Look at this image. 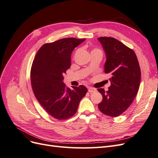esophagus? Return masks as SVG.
Masks as SVG:
<instances>
[{
  "mask_svg": "<svg viewBox=\"0 0 158 158\" xmlns=\"http://www.w3.org/2000/svg\"><path fill=\"white\" fill-rule=\"evenodd\" d=\"M95 91H96V89H95V88H88V92H89V93L95 92Z\"/></svg>",
  "mask_w": 158,
  "mask_h": 158,
  "instance_id": "obj_1",
  "label": "esophagus"
}]
</instances>
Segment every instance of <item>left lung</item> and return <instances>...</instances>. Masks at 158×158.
I'll return each instance as SVG.
<instances>
[{
  "label": "left lung",
  "mask_w": 158,
  "mask_h": 158,
  "mask_svg": "<svg viewBox=\"0 0 158 158\" xmlns=\"http://www.w3.org/2000/svg\"><path fill=\"white\" fill-rule=\"evenodd\" d=\"M98 39L106 55L105 73L111 76L108 91L98 89L103 96L98 108L106 115L115 117L125 112L136 97L140 84V68L135 52L123 43L109 37Z\"/></svg>",
  "instance_id": "1"
}]
</instances>
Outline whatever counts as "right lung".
<instances>
[{"instance_id":"add662e5","label":"right lung","mask_w":158,"mask_h":158,"mask_svg":"<svg viewBox=\"0 0 158 158\" xmlns=\"http://www.w3.org/2000/svg\"><path fill=\"white\" fill-rule=\"evenodd\" d=\"M84 40L69 37L45 44L33 61L30 78L33 94L42 107L58 120L73 117L88 92L83 85L70 89L63 82V74L70 67L72 52Z\"/></svg>"}]
</instances>
